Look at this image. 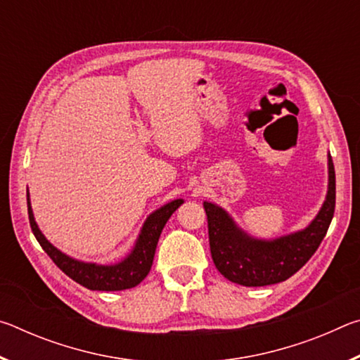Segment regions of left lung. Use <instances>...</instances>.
Here are the masks:
<instances>
[{
  "mask_svg": "<svg viewBox=\"0 0 360 360\" xmlns=\"http://www.w3.org/2000/svg\"><path fill=\"white\" fill-rule=\"evenodd\" d=\"M208 216L212 262L231 283L259 288L285 281L311 259L328 230L335 212V168L328 154V191L318 216L307 229L276 240H255L236 227L227 212L203 203Z\"/></svg>",
  "mask_w": 360,
  "mask_h": 360,
  "instance_id": "obj_1",
  "label": "left lung"
}]
</instances>
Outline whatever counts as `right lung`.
<instances>
[{"label":"right lung","instance_id":"1","mask_svg":"<svg viewBox=\"0 0 360 360\" xmlns=\"http://www.w3.org/2000/svg\"><path fill=\"white\" fill-rule=\"evenodd\" d=\"M28 203V217L30 227L33 230V235L41 245V248L47 252L49 257L53 260L60 270L66 276H70L72 281L79 283L84 288L90 290H124L131 289L138 285L143 279L148 276L150 271L152 262H154L155 248L160 233L168 219L172 217L173 212L184 203L182 200H173L162 208L152 212L146 219V222L139 233L136 245L133 251L127 257L114 265H96V264H85V262L71 259L70 255L58 251L56 246L46 240V236L41 233L38 224L34 222L32 206H30V195L27 193Z\"/></svg>","mask_w":360,"mask_h":360}]
</instances>
